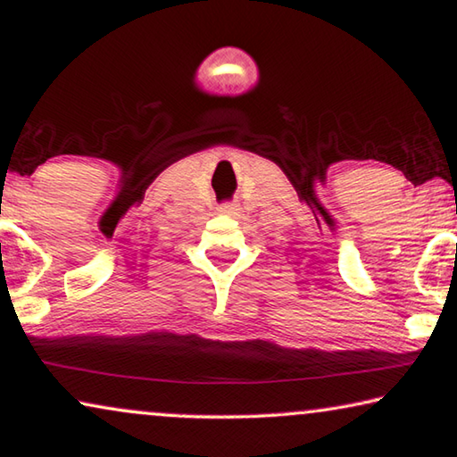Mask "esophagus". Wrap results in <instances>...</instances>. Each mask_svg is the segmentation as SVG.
Returning <instances> with one entry per match:
<instances>
[{
  "label": "esophagus",
  "instance_id": "obj_1",
  "mask_svg": "<svg viewBox=\"0 0 457 457\" xmlns=\"http://www.w3.org/2000/svg\"><path fill=\"white\" fill-rule=\"evenodd\" d=\"M220 212L228 213V215H236L237 213V204H223V205H220Z\"/></svg>",
  "mask_w": 457,
  "mask_h": 457
}]
</instances>
